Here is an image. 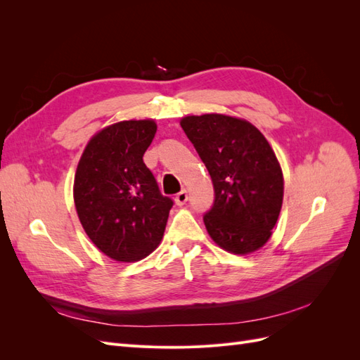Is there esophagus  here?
Masks as SVG:
<instances>
[{
	"mask_svg": "<svg viewBox=\"0 0 360 360\" xmlns=\"http://www.w3.org/2000/svg\"><path fill=\"white\" fill-rule=\"evenodd\" d=\"M186 201H188V192L186 191H181L176 195V204L177 205H183Z\"/></svg>",
	"mask_w": 360,
	"mask_h": 360,
	"instance_id": "esophagus-1",
	"label": "esophagus"
}]
</instances>
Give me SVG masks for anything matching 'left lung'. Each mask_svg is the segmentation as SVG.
I'll list each match as a JSON object with an SVG mask.
<instances>
[{
	"label": "left lung",
	"instance_id": "1",
	"mask_svg": "<svg viewBox=\"0 0 360 360\" xmlns=\"http://www.w3.org/2000/svg\"><path fill=\"white\" fill-rule=\"evenodd\" d=\"M180 126L213 181L214 204L204 214L212 240L234 255L263 248L284 200V176L269 141L248 120L225 114L188 115Z\"/></svg>",
	"mask_w": 360,
	"mask_h": 360
}]
</instances>
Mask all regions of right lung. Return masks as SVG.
Returning <instances> with one entry per match:
<instances>
[{
	"instance_id": "right-lung-1",
	"label": "right lung",
	"mask_w": 360,
	"mask_h": 360,
	"mask_svg": "<svg viewBox=\"0 0 360 360\" xmlns=\"http://www.w3.org/2000/svg\"><path fill=\"white\" fill-rule=\"evenodd\" d=\"M156 129L151 118L103 127L85 146L75 172L73 200L84 231L122 263L153 252L172 207L143 160Z\"/></svg>"
}]
</instances>
